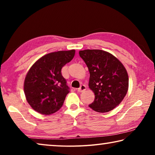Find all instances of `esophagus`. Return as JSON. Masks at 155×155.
<instances>
[{
    "label": "esophagus",
    "instance_id": "1",
    "mask_svg": "<svg viewBox=\"0 0 155 155\" xmlns=\"http://www.w3.org/2000/svg\"><path fill=\"white\" fill-rule=\"evenodd\" d=\"M86 89H87V87H86L85 85H81V87L77 89V91L78 92H83V91H85Z\"/></svg>",
    "mask_w": 155,
    "mask_h": 155
}]
</instances>
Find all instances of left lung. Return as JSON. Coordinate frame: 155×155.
<instances>
[{
    "mask_svg": "<svg viewBox=\"0 0 155 155\" xmlns=\"http://www.w3.org/2000/svg\"><path fill=\"white\" fill-rule=\"evenodd\" d=\"M79 55L90 71L89 87L95 94L89 107L96 112L111 111L119 105L128 91V77L124 65L102 50L80 51Z\"/></svg>",
    "mask_w": 155,
    "mask_h": 155,
    "instance_id": "8db88e82",
    "label": "left lung"
}]
</instances>
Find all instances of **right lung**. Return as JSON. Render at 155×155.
Instances as JSON below:
<instances>
[{"mask_svg": "<svg viewBox=\"0 0 155 155\" xmlns=\"http://www.w3.org/2000/svg\"><path fill=\"white\" fill-rule=\"evenodd\" d=\"M74 54V50L51 52L31 66L25 77L24 90L28 103L35 111L51 115L63 106L70 87L61 68Z\"/></svg>", "mask_w": 155, "mask_h": 155, "instance_id": "obj_1", "label": "right lung"}]
</instances>
